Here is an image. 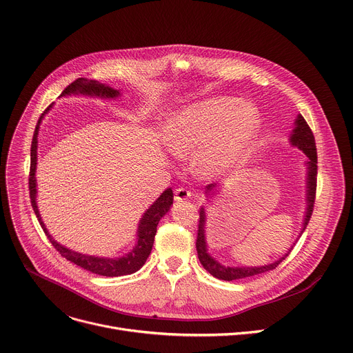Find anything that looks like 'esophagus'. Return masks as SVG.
Listing matches in <instances>:
<instances>
[{
	"instance_id": "1",
	"label": "esophagus",
	"mask_w": 353,
	"mask_h": 353,
	"mask_svg": "<svg viewBox=\"0 0 353 353\" xmlns=\"http://www.w3.org/2000/svg\"><path fill=\"white\" fill-rule=\"evenodd\" d=\"M188 198H191V192H189L188 189H185V188L175 189V201L182 202V201H186Z\"/></svg>"
}]
</instances>
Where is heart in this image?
Instances as JSON below:
<instances>
[{
    "label": "heart",
    "mask_w": 353,
    "mask_h": 353,
    "mask_svg": "<svg viewBox=\"0 0 353 353\" xmlns=\"http://www.w3.org/2000/svg\"><path fill=\"white\" fill-rule=\"evenodd\" d=\"M259 127L253 105L237 97H214L174 116L165 127L164 144L174 155H195L196 172L213 178L245 164Z\"/></svg>",
    "instance_id": "heart-1"
}]
</instances>
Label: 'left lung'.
Instances as JSON below:
<instances>
[{"mask_svg": "<svg viewBox=\"0 0 353 353\" xmlns=\"http://www.w3.org/2000/svg\"><path fill=\"white\" fill-rule=\"evenodd\" d=\"M290 143L294 147L300 148L308 158V161L305 162L307 165V210H305V218H304V223H303V229H301V234L304 233L310 219L311 214L314 210V203H315V192H316V164H318V157H316V147H315V139L314 134L310 128V125L307 124L305 119L298 114L296 120H295V127L292 130V134L290 135ZM218 189V183H209L205 188V195H212V192H216ZM206 213L205 209L201 208L199 210V225H198V236H196V250H198V257L201 264L203 265V268L209 273L219 279V280H225V281H233V280H240V279H246V277H253L257 274H263L267 273L270 270H274L292 250V248L288 250L287 254H284V257L279 259L277 261L271 263V264H265V265H260V267H226L223 264H221L218 260H214L209 253H208V246H206Z\"/></svg>", "mask_w": 353, "mask_h": 353, "instance_id": "left-lung-1", "label": "left lung"}]
</instances>
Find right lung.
Segmentation results:
<instances>
[{
	"label": "right lung",
	"mask_w": 353,
	"mask_h": 353,
	"mask_svg": "<svg viewBox=\"0 0 353 353\" xmlns=\"http://www.w3.org/2000/svg\"><path fill=\"white\" fill-rule=\"evenodd\" d=\"M66 94H86V96H96V97H101V99H114L120 96V92L105 86L103 83H99L97 80H89L86 77H79L76 79L73 83H70L61 96H66ZM52 104L46 108V110L42 113V116L39 117L35 131H34V137H32V144H31V170H30V198H31V205L34 208V212L37 214V218L45 232V234L48 236L49 241L52 243V246L55 248L59 254L62 257H65L66 260L74 263L76 265L82 267L90 273L99 274V276H104V277H120V276H127V274H132L135 271H139L144 263L147 261L151 250H152V245H154V237L157 233V226L158 222L161 221L162 216H164L174 201V194L172 189L168 188L165 189L164 192L159 195V198L147 209V212L143 214V218L139 223V230H137V245L134 246V249L119 259H107V257H96V256H88V254H82L77 253L73 250L66 249L65 246L59 245V243L53 239L49 232L46 230L42 218L39 214L38 206H37V179H35V172H37V150H38V131H39V125L41 121L43 119V116L50 110Z\"/></svg>",
	"instance_id": "add662e5"
}]
</instances>
